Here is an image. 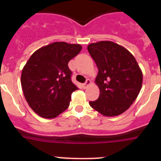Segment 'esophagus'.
<instances>
[{
    "label": "esophagus",
    "instance_id": "1",
    "mask_svg": "<svg viewBox=\"0 0 161 161\" xmlns=\"http://www.w3.org/2000/svg\"><path fill=\"white\" fill-rule=\"evenodd\" d=\"M91 85V80L89 79H88L87 80L85 81V83L83 84V85H82V86H83L84 89H86V88H87L88 86H89V85Z\"/></svg>",
    "mask_w": 161,
    "mask_h": 161
}]
</instances>
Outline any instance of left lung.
<instances>
[{
    "label": "left lung",
    "instance_id": "1",
    "mask_svg": "<svg viewBox=\"0 0 161 161\" xmlns=\"http://www.w3.org/2000/svg\"><path fill=\"white\" fill-rule=\"evenodd\" d=\"M87 48L98 68L95 82L100 89L97 100L89 102V105L107 117L123 114L142 88L143 73L136 58L111 41L90 43Z\"/></svg>",
    "mask_w": 161,
    "mask_h": 161
}]
</instances>
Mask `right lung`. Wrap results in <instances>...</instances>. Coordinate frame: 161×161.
I'll list each match as a JSON object with an SVG mask.
<instances>
[{
	"label": "right lung",
	"mask_w": 161,
	"mask_h": 161,
	"mask_svg": "<svg viewBox=\"0 0 161 161\" xmlns=\"http://www.w3.org/2000/svg\"><path fill=\"white\" fill-rule=\"evenodd\" d=\"M80 44L55 42L32 54L24 66L21 84L30 107L44 119H54L68 109L72 92L68 62L81 51Z\"/></svg>",
	"instance_id": "obj_1"
}]
</instances>
